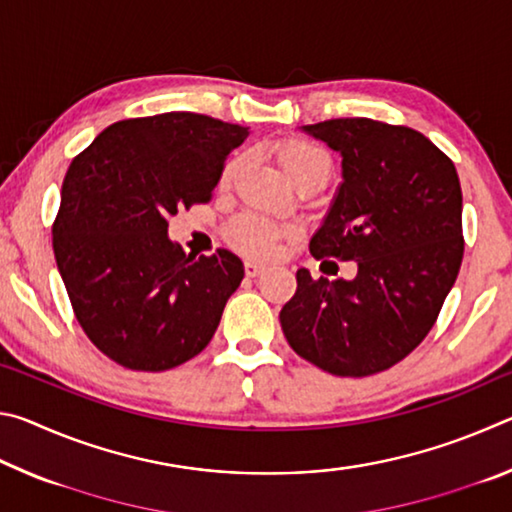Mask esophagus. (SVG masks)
<instances>
[{"mask_svg": "<svg viewBox=\"0 0 512 512\" xmlns=\"http://www.w3.org/2000/svg\"><path fill=\"white\" fill-rule=\"evenodd\" d=\"M264 271H266V264L255 262V259H246V275L257 277V275H262Z\"/></svg>", "mask_w": 512, "mask_h": 512, "instance_id": "obj_1", "label": "esophagus"}]
</instances>
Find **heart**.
<instances>
[{
	"label": "heart",
	"mask_w": 512,
	"mask_h": 512,
	"mask_svg": "<svg viewBox=\"0 0 512 512\" xmlns=\"http://www.w3.org/2000/svg\"><path fill=\"white\" fill-rule=\"evenodd\" d=\"M277 164H280L282 171L293 180V183H300V180L311 178V176H320L327 178L329 173V158L327 153L320 149V146L311 144L307 140H289L277 146ZM241 158H232L225 162L223 173H221V185H230L232 178L237 176V171L241 169ZM293 235L291 225L277 223L273 219H268L264 214H255V212H246L237 216L230 225V239L244 250L248 255L255 257H266L271 255L277 241Z\"/></svg>",
	"instance_id": "1"
}]
</instances>
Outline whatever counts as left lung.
I'll return each mask as SVG.
<instances>
[{"instance_id": "8db88e82", "label": "left lung", "mask_w": 512, "mask_h": 512, "mask_svg": "<svg viewBox=\"0 0 512 512\" xmlns=\"http://www.w3.org/2000/svg\"><path fill=\"white\" fill-rule=\"evenodd\" d=\"M341 153L343 183L309 241L316 259L357 262L354 280H314L280 311L302 359L339 377L388 370L429 334L463 262L454 162L406 126L354 117L302 126Z\"/></svg>"}]
</instances>
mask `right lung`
<instances>
[{
  "label": "right lung",
  "mask_w": 512,
  "mask_h": 512,
  "mask_svg": "<svg viewBox=\"0 0 512 512\" xmlns=\"http://www.w3.org/2000/svg\"><path fill=\"white\" fill-rule=\"evenodd\" d=\"M248 128L196 112L108 126L69 164L54 255L76 320L119 366L162 372L212 341L244 280L232 250L187 255L169 219L207 203Z\"/></svg>",
  "instance_id": "right-lung-1"
}]
</instances>
